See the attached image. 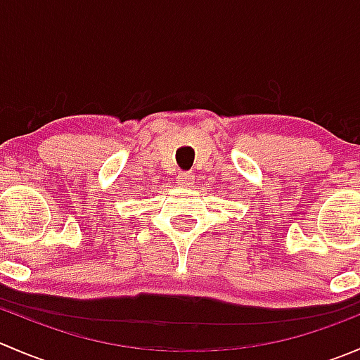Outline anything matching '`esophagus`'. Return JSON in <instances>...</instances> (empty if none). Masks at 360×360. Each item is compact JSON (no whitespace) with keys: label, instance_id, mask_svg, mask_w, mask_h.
Masks as SVG:
<instances>
[{"label":"esophagus","instance_id":"1","mask_svg":"<svg viewBox=\"0 0 360 360\" xmlns=\"http://www.w3.org/2000/svg\"><path fill=\"white\" fill-rule=\"evenodd\" d=\"M193 179H195L193 174L181 172L179 176H177V184H179V186H183V188H188V186H191V184H193Z\"/></svg>","mask_w":360,"mask_h":360}]
</instances>
